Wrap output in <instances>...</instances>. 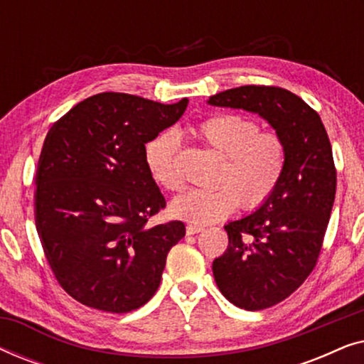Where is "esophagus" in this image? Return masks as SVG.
<instances>
[{
    "mask_svg": "<svg viewBox=\"0 0 364 364\" xmlns=\"http://www.w3.org/2000/svg\"><path fill=\"white\" fill-rule=\"evenodd\" d=\"M202 230H203V227H200V225H192V223H188V225L186 227V233H187V235H196V233L202 232Z\"/></svg>",
    "mask_w": 364,
    "mask_h": 364,
    "instance_id": "34e87169",
    "label": "esophagus"
}]
</instances>
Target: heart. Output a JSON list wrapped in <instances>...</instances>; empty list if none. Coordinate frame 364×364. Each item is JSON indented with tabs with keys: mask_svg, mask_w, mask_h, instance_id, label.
<instances>
[{
	"mask_svg": "<svg viewBox=\"0 0 364 364\" xmlns=\"http://www.w3.org/2000/svg\"><path fill=\"white\" fill-rule=\"evenodd\" d=\"M197 136L225 157L215 188H192L171 203L173 217L192 223H212L235 212L240 202L255 208L268 200L280 183L287 164L285 144L273 132L240 114H213L196 126ZM181 137L164 131L146 146L151 177L166 191L182 187L178 171Z\"/></svg>",
	"mask_w": 364,
	"mask_h": 364,
	"instance_id": "b5f03b06",
	"label": "heart"
}]
</instances>
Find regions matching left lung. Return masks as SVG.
<instances>
[{"instance_id":"1","label":"left lung","mask_w":364,"mask_h":364,"mask_svg":"<svg viewBox=\"0 0 364 364\" xmlns=\"http://www.w3.org/2000/svg\"><path fill=\"white\" fill-rule=\"evenodd\" d=\"M207 102L258 114L285 144V172L275 192L223 227L228 247L212 265L228 301L263 310L290 296L316 265L336 192L331 144L316 111L287 89L242 86Z\"/></svg>"}]
</instances>
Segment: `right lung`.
<instances>
[{"mask_svg":"<svg viewBox=\"0 0 364 364\" xmlns=\"http://www.w3.org/2000/svg\"><path fill=\"white\" fill-rule=\"evenodd\" d=\"M187 104L102 92L49 129L36 168V230L59 285L82 305L127 313L161 285L186 225H147L166 198L149 173L146 144Z\"/></svg>","mask_w":364,"mask_h":364,"instance_id":"obj_1","label":"right lung"}]
</instances>
